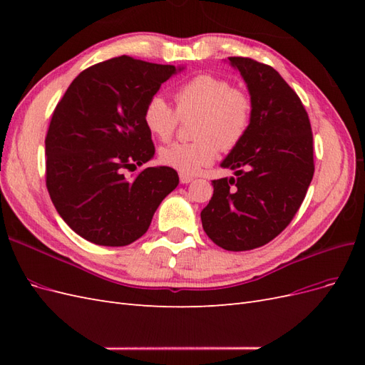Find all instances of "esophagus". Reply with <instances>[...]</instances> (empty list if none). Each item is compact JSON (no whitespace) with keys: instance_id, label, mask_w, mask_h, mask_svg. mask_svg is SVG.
<instances>
[{"instance_id":"obj_1","label":"esophagus","mask_w":365,"mask_h":365,"mask_svg":"<svg viewBox=\"0 0 365 365\" xmlns=\"http://www.w3.org/2000/svg\"><path fill=\"white\" fill-rule=\"evenodd\" d=\"M180 181H181V184H189V182H192V181H193V176L180 173Z\"/></svg>"}]
</instances>
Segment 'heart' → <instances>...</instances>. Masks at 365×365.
Here are the masks:
<instances>
[{
  "label": "heart",
  "instance_id": "obj_1",
  "mask_svg": "<svg viewBox=\"0 0 365 365\" xmlns=\"http://www.w3.org/2000/svg\"><path fill=\"white\" fill-rule=\"evenodd\" d=\"M175 103L178 115L164 97H150L143 123L153 138L168 141L175 134L178 115L197 114L195 141L172 143L160 150V161L184 175H195L212 164L219 149L230 152L237 148L251 126V97L213 74H200L181 85Z\"/></svg>",
  "mask_w": 365,
  "mask_h": 365
}]
</instances>
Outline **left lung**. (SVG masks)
Wrapping results in <instances>:
<instances>
[{
    "label": "left lung",
    "mask_w": 365,
    "mask_h": 365,
    "mask_svg": "<svg viewBox=\"0 0 365 365\" xmlns=\"http://www.w3.org/2000/svg\"><path fill=\"white\" fill-rule=\"evenodd\" d=\"M252 101L248 134L220 163L235 170L215 180L202 228L227 251L263 247L289 225L314 176L312 129L300 98L269 65L228 58Z\"/></svg>",
    "instance_id": "1"
}]
</instances>
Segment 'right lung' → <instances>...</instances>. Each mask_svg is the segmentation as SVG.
<instances>
[{"label": "right lung", "instance_id": "obj_1", "mask_svg": "<svg viewBox=\"0 0 365 365\" xmlns=\"http://www.w3.org/2000/svg\"><path fill=\"white\" fill-rule=\"evenodd\" d=\"M184 67L118 56L83 70L54 109L46 137L47 189L81 237L125 247L146 233L176 189L168 165L134 172L155 155L143 111L161 83Z\"/></svg>", "mask_w": 365, "mask_h": 365}]
</instances>
